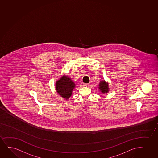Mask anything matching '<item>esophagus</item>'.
Segmentation results:
<instances>
[{
  "instance_id": "34e87169",
  "label": "esophagus",
  "mask_w": 158,
  "mask_h": 158,
  "mask_svg": "<svg viewBox=\"0 0 158 158\" xmlns=\"http://www.w3.org/2000/svg\"><path fill=\"white\" fill-rule=\"evenodd\" d=\"M81 86H83V87H87V86H89V84H85V83L82 82Z\"/></svg>"
}]
</instances>
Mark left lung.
Segmentation results:
<instances>
[{
	"label": "left lung",
	"mask_w": 158,
	"mask_h": 158,
	"mask_svg": "<svg viewBox=\"0 0 158 158\" xmlns=\"http://www.w3.org/2000/svg\"><path fill=\"white\" fill-rule=\"evenodd\" d=\"M98 88L101 93L106 94L109 92V87L108 82H106L105 80H100L98 84Z\"/></svg>",
	"instance_id": "1"
}]
</instances>
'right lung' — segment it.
<instances>
[{
	"label": "right lung",
	"mask_w": 158,
	"mask_h": 158,
	"mask_svg": "<svg viewBox=\"0 0 158 158\" xmlns=\"http://www.w3.org/2000/svg\"><path fill=\"white\" fill-rule=\"evenodd\" d=\"M75 85L70 77L64 74L56 82V90L63 98L68 100L72 95Z\"/></svg>",
	"instance_id": "obj_1"
}]
</instances>
